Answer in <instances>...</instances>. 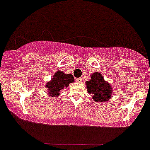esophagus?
I'll list each match as a JSON object with an SVG mask.
<instances>
[{
	"instance_id": "obj_1",
	"label": "esophagus",
	"mask_w": 150,
	"mask_h": 150,
	"mask_svg": "<svg viewBox=\"0 0 150 150\" xmlns=\"http://www.w3.org/2000/svg\"><path fill=\"white\" fill-rule=\"evenodd\" d=\"M82 81H83V79H82V78H78L76 79V82L77 83H81L82 82Z\"/></svg>"
}]
</instances>
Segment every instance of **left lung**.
I'll use <instances>...</instances> for the list:
<instances>
[{
  "mask_svg": "<svg viewBox=\"0 0 150 150\" xmlns=\"http://www.w3.org/2000/svg\"><path fill=\"white\" fill-rule=\"evenodd\" d=\"M86 88L89 94L96 102L107 101L111 98L113 89L110 83L105 81L100 73L95 72L91 76L90 81L86 82Z\"/></svg>",
  "mask_w": 150,
  "mask_h": 150,
  "instance_id": "8db88e82",
  "label": "left lung"
}]
</instances>
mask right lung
Returning <instances> with one entry per match:
<instances>
[{
    "mask_svg": "<svg viewBox=\"0 0 150 150\" xmlns=\"http://www.w3.org/2000/svg\"><path fill=\"white\" fill-rule=\"evenodd\" d=\"M74 82V77L72 74H64V72L58 71L50 82H48L46 87L48 89V93L52 97H56L60 94L61 89L67 87L70 83Z\"/></svg>",
    "mask_w": 150,
    "mask_h": 150,
    "instance_id": "add662e5",
    "label": "right lung"
}]
</instances>
